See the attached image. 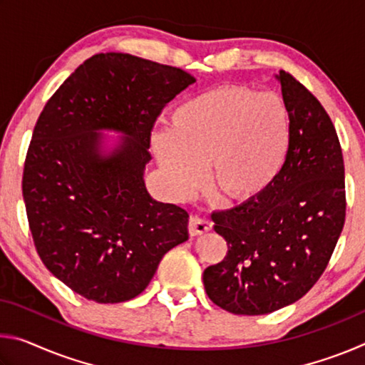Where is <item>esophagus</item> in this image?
<instances>
[{
	"label": "esophagus",
	"mask_w": 365,
	"mask_h": 365,
	"mask_svg": "<svg viewBox=\"0 0 365 365\" xmlns=\"http://www.w3.org/2000/svg\"><path fill=\"white\" fill-rule=\"evenodd\" d=\"M212 228V222L205 217H200V215H193L188 220V232L191 237H196V235H202L209 232Z\"/></svg>",
	"instance_id": "1"
}]
</instances>
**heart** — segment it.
Returning <instances> with one entry per match:
<instances>
[{
    "instance_id": "b5f03b06",
    "label": "heart",
    "mask_w": 365,
    "mask_h": 365,
    "mask_svg": "<svg viewBox=\"0 0 365 365\" xmlns=\"http://www.w3.org/2000/svg\"><path fill=\"white\" fill-rule=\"evenodd\" d=\"M289 146L285 101L243 85L207 90L178 106L153 137L160 168L180 193L209 185L225 201L251 200L280 174Z\"/></svg>"
}]
</instances>
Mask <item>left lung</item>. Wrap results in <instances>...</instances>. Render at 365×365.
I'll return each instance as SVG.
<instances>
[{
  "label": "left lung",
  "instance_id": "8db88e82",
  "mask_svg": "<svg viewBox=\"0 0 365 365\" xmlns=\"http://www.w3.org/2000/svg\"><path fill=\"white\" fill-rule=\"evenodd\" d=\"M289 115L285 164L261 195L212 214L227 256L202 274L214 304L238 316L274 312L324 274L346 217L344 163L335 125L292 73L280 71Z\"/></svg>",
  "mask_w": 365,
  "mask_h": 365
}]
</instances>
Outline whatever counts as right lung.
Here are the masks:
<instances>
[{
  "mask_svg": "<svg viewBox=\"0 0 365 365\" xmlns=\"http://www.w3.org/2000/svg\"><path fill=\"white\" fill-rule=\"evenodd\" d=\"M195 82L178 67L100 53L43 108L24 163L29 227L46 269L83 298H135L165 252L188 240V212L153 200L143 170L158 117ZM101 128L128 137L108 158Z\"/></svg>",
  "mask_w": 365,
  "mask_h": 365,
  "instance_id": "1",
  "label": "right lung"
}]
</instances>
